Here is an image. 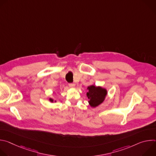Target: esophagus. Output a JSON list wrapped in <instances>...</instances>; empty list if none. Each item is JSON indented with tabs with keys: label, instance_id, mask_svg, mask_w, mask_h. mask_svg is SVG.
<instances>
[{
	"label": "esophagus",
	"instance_id": "obj_1",
	"mask_svg": "<svg viewBox=\"0 0 156 156\" xmlns=\"http://www.w3.org/2000/svg\"><path fill=\"white\" fill-rule=\"evenodd\" d=\"M69 86L71 87H73L75 86V84L74 83H69Z\"/></svg>",
	"mask_w": 156,
	"mask_h": 156
}]
</instances>
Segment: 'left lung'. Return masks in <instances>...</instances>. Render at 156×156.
Instances as JSON below:
<instances>
[{"label":"left lung","instance_id":"obj_1","mask_svg":"<svg viewBox=\"0 0 156 156\" xmlns=\"http://www.w3.org/2000/svg\"><path fill=\"white\" fill-rule=\"evenodd\" d=\"M89 92L86 95L89 99V103L91 107H96L101 104L104 100L107 94V91L101 87H96L93 85L88 86Z\"/></svg>","mask_w":156,"mask_h":156}]
</instances>
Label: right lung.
<instances>
[{
  "mask_svg": "<svg viewBox=\"0 0 156 156\" xmlns=\"http://www.w3.org/2000/svg\"><path fill=\"white\" fill-rule=\"evenodd\" d=\"M50 101H51V102H53V99H50Z\"/></svg>",
  "mask_w": 156,
  "mask_h": 156,
  "instance_id": "add662e5",
  "label": "right lung"
}]
</instances>
